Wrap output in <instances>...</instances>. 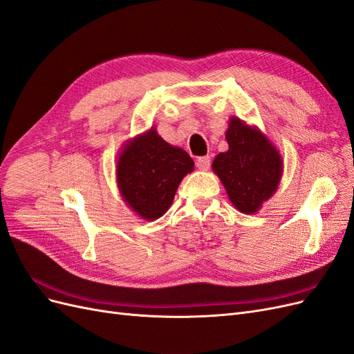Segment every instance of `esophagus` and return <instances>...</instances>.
Wrapping results in <instances>:
<instances>
[{
  "label": "esophagus",
  "instance_id": "1",
  "mask_svg": "<svg viewBox=\"0 0 354 354\" xmlns=\"http://www.w3.org/2000/svg\"><path fill=\"white\" fill-rule=\"evenodd\" d=\"M211 165V158L209 156H201L196 159V167L202 171H207Z\"/></svg>",
  "mask_w": 354,
  "mask_h": 354
}]
</instances>
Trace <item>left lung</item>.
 <instances>
[{"instance_id":"obj_1","label":"left lung","mask_w":354,"mask_h":354,"mask_svg":"<svg viewBox=\"0 0 354 354\" xmlns=\"http://www.w3.org/2000/svg\"><path fill=\"white\" fill-rule=\"evenodd\" d=\"M227 152L212 160V171L223 183L233 207L243 214H255L279 187L283 159L259 127L238 116L229 120Z\"/></svg>"}]
</instances>
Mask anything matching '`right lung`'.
Listing matches in <instances>:
<instances>
[{
	"mask_svg": "<svg viewBox=\"0 0 354 354\" xmlns=\"http://www.w3.org/2000/svg\"><path fill=\"white\" fill-rule=\"evenodd\" d=\"M194 169L189 153L167 143L152 127L122 145L116 183L128 208L146 221H155L168 211L181 180Z\"/></svg>",
	"mask_w": 354,
	"mask_h": 354,
	"instance_id": "obj_1",
	"label": "right lung"
}]
</instances>
